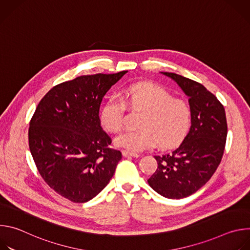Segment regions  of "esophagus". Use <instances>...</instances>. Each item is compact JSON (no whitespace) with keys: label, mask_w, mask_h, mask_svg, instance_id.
<instances>
[{"label":"esophagus","mask_w":250,"mask_h":250,"mask_svg":"<svg viewBox=\"0 0 250 250\" xmlns=\"http://www.w3.org/2000/svg\"><path fill=\"white\" fill-rule=\"evenodd\" d=\"M123 155L124 156H127V157H138L139 154L138 153H135V152H130V151H127V150H123Z\"/></svg>","instance_id":"34e87169"}]
</instances>
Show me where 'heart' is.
I'll list each match as a JSON object with an SVG mask.
<instances>
[{"label":"heart","mask_w":250,"mask_h":250,"mask_svg":"<svg viewBox=\"0 0 250 250\" xmlns=\"http://www.w3.org/2000/svg\"><path fill=\"white\" fill-rule=\"evenodd\" d=\"M126 105L144 112L138 124L141 128L119 135L117 146L129 151H142L158 145L160 148L176 146L186 137L192 124V109L183 99L174 98L163 87L153 83H137L127 87L123 100L111 97L100 110L101 125L117 133L125 126Z\"/></svg>","instance_id":"obj_1"}]
</instances>
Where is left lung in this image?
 Instances as JSON below:
<instances>
[{"label": "left lung", "instance_id": "8db88e82", "mask_svg": "<svg viewBox=\"0 0 250 250\" xmlns=\"http://www.w3.org/2000/svg\"><path fill=\"white\" fill-rule=\"evenodd\" d=\"M162 73L190 98L192 125L179 146L154 156L157 169L147 182L165 198L182 199L203 187L220 165L228 134L227 118L222 103L202 84L175 73Z\"/></svg>", "mask_w": 250, "mask_h": 250}]
</instances>
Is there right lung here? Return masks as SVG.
Returning <instances> with one entry per match:
<instances>
[{"label":"right lung","mask_w":250,"mask_h":250,"mask_svg":"<svg viewBox=\"0 0 250 250\" xmlns=\"http://www.w3.org/2000/svg\"><path fill=\"white\" fill-rule=\"evenodd\" d=\"M127 71L83 75L54 86L29 122L28 145L45 183L73 203H85L110 182L122 152L101 126L103 97Z\"/></svg>","instance_id":"1"}]
</instances>
